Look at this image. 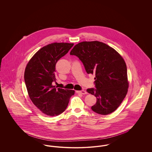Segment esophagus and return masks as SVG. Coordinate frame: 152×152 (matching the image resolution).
<instances>
[{
    "instance_id": "obj_1",
    "label": "esophagus",
    "mask_w": 152,
    "mask_h": 152,
    "mask_svg": "<svg viewBox=\"0 0 152 152\" xmlns=\"http://www.w3.org/2000/svg\"><path fill=\"white\" fill-rule=\"evenodd\" d=\"M76 92L77 93V94H87V92L85 91H77Z\"/></svg>"
}]
</instances>
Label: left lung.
I'll list each match as a JSON object with an SVG mask.
<instances>
[{"label": "left lung", "mask_w": 152, "mask_h": 152, "mask_svg": "<svg viewBox=\"0 0 152 152\" xmlns=\"http://www.w3.org/2000/svg\"><path fill=\"white\" fill-rule=\"evenodd\" d=\"M71 55L79 58L88 74H94L96 89H88L97 101L91 109L107 115L114 112L125 97L129 88L127 68L123 57L106 44L83 42L75 45Z\"/></svg>", "instance_id": "obj_1"}]
</instances>
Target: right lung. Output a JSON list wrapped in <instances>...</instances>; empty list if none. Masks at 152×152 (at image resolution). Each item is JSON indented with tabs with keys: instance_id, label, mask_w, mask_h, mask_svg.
Here are the masks:
<instances>
[{
	"instance_id": "1",
	"label": "right lung",
	"mask_w": 152,
	"mask_h": 152,
	"mask_svg": "<svg viewBox=\"0 0 152 152\" xmlns=\"http://www.w3.org/2000/svg\"><path fill=\"white\" fill-rule=\"evenodd\" d=\"M73 43H53L40 49L29 60L25 69L24 81L33 104L43 113L58 116L66 108L74 90L56 88L55 65Z\"/></svg>"
}]
</instances>
